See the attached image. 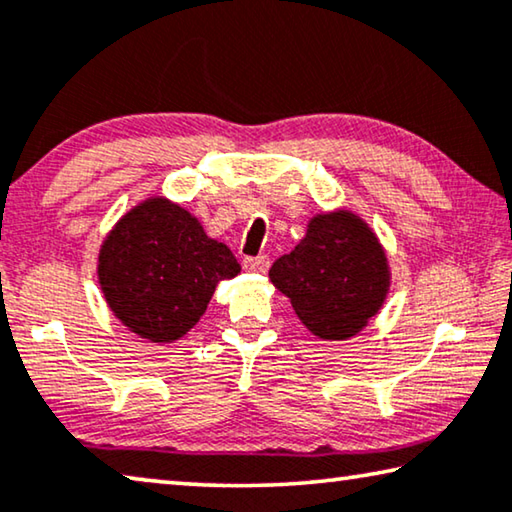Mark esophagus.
I'll return each instance as SVG.
<instances>
[{"label":"esophagus","instance_id":"1","mask_svg":"<svg viewBox=\"0 0 512 512\" xmlns=\"http://www.w3.org/2000/svg\"><path fill=\"white\" fill-rule=\"evenodd\" d=\"M243 266L253 273H266L271 266L269 255H257V257H243Z\"/></svg>","mask_w":512,"mask_h":512}]
</instances>
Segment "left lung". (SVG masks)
<instances>
[{
    "label": "left lung",
    "mask_w": 512,
    "mask_h": 512,
    "mask_svg": "<svg viewBox=\"0 0 512 512\" xmlns=\"http://www.w3.org/2000/svg\"><path fill=\"white\" fill-rule=\"evenodd\" d=\"M269 275L298 319L323 339L353 337L367 326L389 287L383 248L348 212L312 218L305 239L275 259Z\"/></svg>",
    "instance_id": "8db88e82"
}]
</instances>
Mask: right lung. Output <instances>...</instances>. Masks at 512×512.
I'll list each match as a JSON object with an SVG mask.
<instances>
[{
  "instance_id": "1",
  "label": "right lung",
  "mask_w": 512,
  "mask_h": 512,
  "mask_svg": "<svg viewBox=\"0 0 512 512\" xmlns=\"http://www.w3.org/2000/svg\"><path fill=\"white\" fill-rule=\"evenodd\" d=\"M239 271L225 243L209 239L189 212L161 198L120 218L97 264L113 314L154 344L186 335L205 314L218 282Z\"/></svg>"
}]
</instances>
